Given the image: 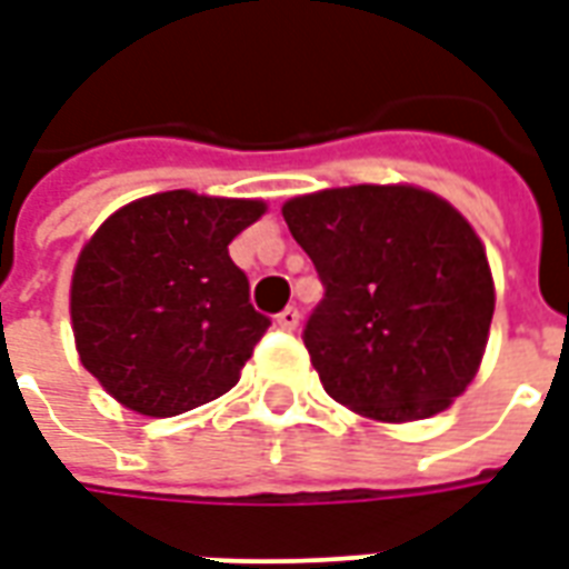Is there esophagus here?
<instances>
[{"instance_id":"1","label":"esophagus","mask_w":569,"mask_h":569,"mask_svg":"<svg viewBox=\"0 0 569 569\" xmlns=\"http://www.w3.org/2000/svg\"><path fill=\"white\" fill-rule=\"evenodd\" d=\"M298 322H301V313H298V308H286L277 313V326H280V329H286V332L298 329Z\"/></svg>"}]
</instances>
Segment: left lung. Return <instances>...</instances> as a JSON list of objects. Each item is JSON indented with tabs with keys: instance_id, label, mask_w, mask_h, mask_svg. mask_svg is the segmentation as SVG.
Here are the masks:
<instances>
[{
	"instance_id": "8db88e82",
	"label": "left lung",
	"mask_w": 569,
	"mask_h": 569,
	"mask_svg": "<svg viewBox=\"0 0 569 569\" xmlns=\"http://www.w3.org/2000/svg\"><path fill=\"white\" fill-rule=\"evenodd\" d=\"M283 219L326 289L301 335L326 393L390 423L451 406L493 317L472 224L411 186L326 188L283 203Z\"/></svg>"
}]
</instances>
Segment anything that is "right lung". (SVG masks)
<instances>
[{
  "label": "right lung",
  "mask_w": 569,
  "mask_h": 569,
  "mask_svg": "<svg viewBox=\"0 0 569 569\" xmlns=\"http://www.w3.org/2000/svg\"><path fill=\"white\" fill-rule=\"evenodd\" d=\"M261 200L163 191L112 212L72 273L81 366L124 408L173 418L228 393L271 320L228 243Z\"/></svg>",
  "instance_id": "obj_1"
}]
</instances>
